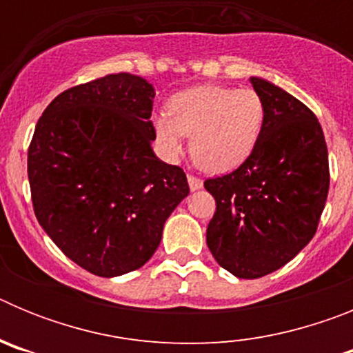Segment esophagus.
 <instances>
[{
	"label": "esophagus",
	"mask_w": 353,
	"mask_h": 353,
	"mask_svg": "<svg viewBox=\"0 0 353 353\" xmlns=\"http://www.w3.org/2000/svg\"><path fill=\"white\" fill-rule=\"evenodd\" d=\"M187 180H189V187H191V191H198L203 187V180L196 176V174H187Z\"/></svg>",
	"instance_id": "obj_1"
}]
</instances>
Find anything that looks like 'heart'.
Returning <instances> with one entry per match:
<instances>
[{"label":"heart","mask_w":353,"mask_h":353,"mask_svg":"<svg viewBox=\"0 0 353 353\" xmlns=\"http://www.w3.org/2000/svg\"><path fill=\"white\" fill-rule=\"evenodd\" d=\"M265 120L261 97L252 88L194 86L171 97L168 113L154 117L157 143L170 157L191 134V155L199 166L223 173L240 166L256 146Z\"/></svg>","instance_id":"heart-1"}]
</instances>
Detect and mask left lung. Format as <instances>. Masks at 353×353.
Masks as SVG:
<instances>
[{
  "label": "left lung",
  "instance_id": "obj_1",
  "mask_svg": "<svg viewBox=\"0 0 353 353\" xmlns=\"http://www.w3.org/2000/svg\"><path fill=\"white\" fill-rule=\"evenodd\" d=\"M265 120L260 139L235 171L205 180L215 214L207 245L242 279L281 269L316 233L329 192V154L318 118L299 99L258 77Z\"/></svg>",
  "mask_w": 353,
  "mask_h": 353
}]
</instances>
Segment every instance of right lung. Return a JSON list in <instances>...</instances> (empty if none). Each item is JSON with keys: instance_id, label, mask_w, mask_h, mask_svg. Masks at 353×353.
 I'll return each mask as SVG.
<instances>
[{"instance_id": "1", "label": "right lung", "mask_w": 353, "mask_h": 353, "mask_svg": "<svg viewBox=\"0 0 353 353\" xmlns=\"http://www.w3.org/2000/svg\"><path fill=\"white\" fill-rule=\"evenodd\" d=\"M154 86L127 72L65 90L28 148L37 219L81 269L114 277L152 258L189 194L180 166L155 157Z\"/></svg>"}]
</instances>
